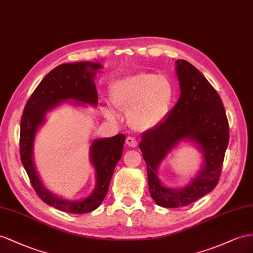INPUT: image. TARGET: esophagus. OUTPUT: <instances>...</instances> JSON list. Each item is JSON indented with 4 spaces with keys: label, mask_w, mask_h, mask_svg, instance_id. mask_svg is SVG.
Instances as JSON below:
<instances>
[{
    "label": "esophagus",
    "mask_w": 253,
    "mask_h": 253,
    "mask_svg": "<svg viewBox=\"0 0 253 253\" xmlns=\"http://www.w3.org/2000/svg\"><path fill=\"white\" fill-rule=\"evenodd\" d=\"M126 144L129 147H137L138 146V141L133 137H127L126 139Z\"/></svg>",
    "instance_id": "obj_1"
}]
</instances>
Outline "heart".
Returning a JSON list of instances; mask_svg holds the SVG:
<instances>
[{
    "instance_id": "1",
    "label": "heart",
    "mask_w": 253,
    "mask_h": 253,
    "mask_svg": "<svg viewBox=\"0 0 253 253\" xmlns=\"http://www.w3.org/2000/svg\"><path fill=\"white\" fill-rule=\"evenodd\" d=\"M174 98V87L165 76L141 71L112 83L111 105L127 112L128 122L137 130L145 131L158 126L169 113ZM108 118H113L105 110Z\"/></svg>"
}]
</instances>
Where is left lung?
<instances>
[{
    "label": "left lung",
    "mask_w": 253,
    "mask_h": 253,
    "mask_svg": "<svg viewBox=\"0 0 253 253\" xmlns=\"http://www.w3.org/2000/svg\"><path fill=\"white\" fill-rule=\"evenodd\" d=\"M180 96L167 119L142 134L139 145L147 169L148 188L157 205L175 209L191 204L217 186L229 144V122L217 90L200 71L185 60H177ZM197 141L204 152L205 166L180 190L164 187L157 177L159 164L180 140Z\"/></svg>",
    "instance_id": "left-lung-1"
}]
</instances>
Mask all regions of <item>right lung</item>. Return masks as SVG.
I'll list each match as a JSON object with an SVG mask.
<instances>
[{"label": "right lung", "mask_w": 253, "mask_h": 253, "mask_svg": "<svg viewBox=\"0 0 253 253\" xmlns=\"http://www.w3.org/2000/svg\"><path fill=\"white\" fill-rule=\"evenodd\" d=\"M101 65L97 63L62 64L52 69L38 84L24 107L20 123V157L30 182L44 203L65 212L84 213L93 211L105 199L116 164L122 157L126 137L123 133L112 138L98 139L90 147V160L96 169L95 190L86 199L77 202L63 200L50 193L38 177L33 164V142L38 127L47 111L63 100L75 99L96 106L98 103L93 78Z\"/></svg>", "instance_id": "obj_1"}]
</instances>
